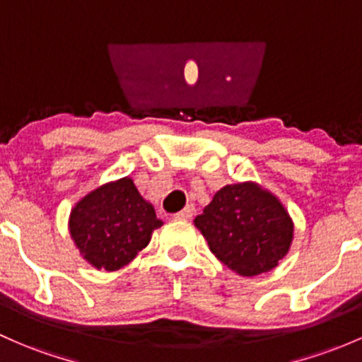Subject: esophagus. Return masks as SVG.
<instances>
[{
	"label": "esophagus",
	"mask_w": 362,
	"mask_h": 362,
	"mask_svg": "<svg viewBox=\"0 0 362 362\" xmlns=\"http://www.w3.org/2000/svg\"><path fill=\"white\" fill-rule=\"evenodd\" d=\"M195 216V207L193 205H186L181 212L176 214V219H192Z\"/></svg>",
	"instance_id": "34e87169"
}]
</instances>
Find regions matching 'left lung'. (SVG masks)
I'll return each instance as SVG.
<instances>
[{"label": "left lung", "mask_w": 362, "mask_h": 362, "mask_svg": "<svg viewBox=\"0 0 362 362\" xmlns=\"http://www.w3.org/2000/svg\"><path fill=\"white\" fill-rule=\"evenodd\" d=\"M195 226L224 266L248 278L278 266L293 240V221L281 202L252 181L221 188Z\"/></svg>", "instance_id": "obj_1"}]
</instances>
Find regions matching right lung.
<instances>
[{
    "label": "right lung",
    "mask_w": 362,
    "mask_h": 362,
    "mask_svg": "<svg viewBox=\"0 0 362 362\" xmlns=\"http://www.w3.org/2000/svg\"><path fill=\"white\" fill-rule=\"evenodd\" d=\"M160 226L153 205L139 195L131 177L93 189L77 202L69 219L79 254L93 267L105 271L129 264Z\"/></svg>",
    "instance_id": "1"
}]
</instances>
